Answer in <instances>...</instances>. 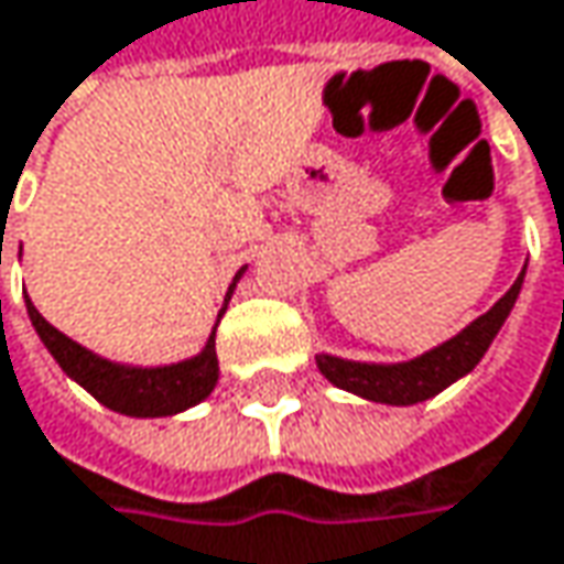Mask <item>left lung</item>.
<instances>
[{"instance_id": "8db88e82", "label": "left lung", "mask_w": 564, "mask_h": 564, "mask_svg": "<svg viewBox=\"0 0 564 564\" xmlns=\"http://www.w3.org/2000/svg\"><path fill=\"white\" fill-rule=\"evenodd\" d=\"M520 286H523V274L468 329H462L455 338L442 341L438 348L413 358V361L361 365V361H345V358H333V355H316V365L335 387L351 390L365 400L393 403V406H410V403L430 400L452 381H458L462 375H468L485 358L487 345L500 333L503 319L510 316V310L520 296Z\"/></svg>"}]
</instances>
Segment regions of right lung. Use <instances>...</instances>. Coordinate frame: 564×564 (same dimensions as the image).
Segmentation results:
<instances>
[{
    "instance_id": "right-lung-1",
    "label": "right lung",
    "mask_w": 564,
    "mask_h": 564,
    "mask_svg": "<svg viewBox=\"0 0 564 564\" xmlns=\"http://www.w3.org/2000/svg\"><path fill=\"white\" fill-rule=\"evenodd\" d=\"M241 278V271H238ZM235 278V281H238ZM229 286L226 293V306L231 300ZM28 316L31 326L37 329L41 341L47 345V351L57 358V365L83 384L102 406L126 413V416H174L180 410L199 403L203 397H209V390L219 381V358H216V329L209 335L206 348L180 365H167V368H126V365H112L93 351H86L83 345H77L74 338H67L64 333H57L28 300ZM223 306V313H226ZM219 313V319H223Z\"/></svg>"
}]
</instances>
